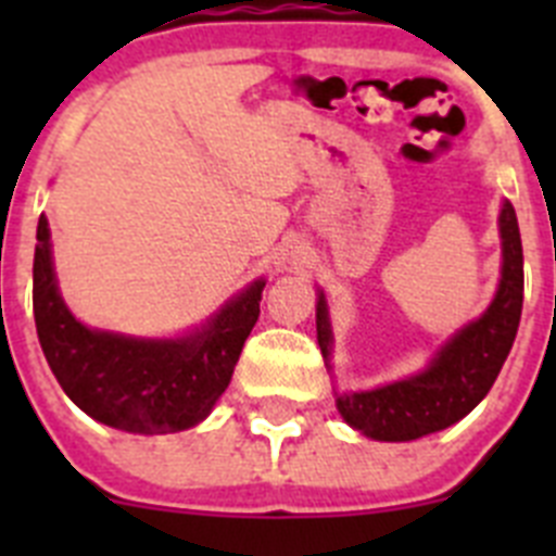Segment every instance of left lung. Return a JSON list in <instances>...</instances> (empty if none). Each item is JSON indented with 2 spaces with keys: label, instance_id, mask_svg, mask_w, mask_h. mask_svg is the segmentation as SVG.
<instances>
[{
  "label": "left lung",
  "instance_id": "obj_1",
  "mask_svg": "<svg viewBox=\"0 0 556 556\" xmlns=\"http://www.w3.org/2000/svg\"><path fill=\"white\" fill-rule=\"evenodd\" d=\"M498 230L504 264L488 312L456 331L424 372L378 390L339 395L337 409L348 426L381 443H406L448 429L488 395L513 351L523 308V248L509 200L501 205ZM317 342L323 358L331 356V323L323 292L317 298Z\"/></svg>",
  "mask_w": 556,
  "mask_h": 556
}]
</instances>
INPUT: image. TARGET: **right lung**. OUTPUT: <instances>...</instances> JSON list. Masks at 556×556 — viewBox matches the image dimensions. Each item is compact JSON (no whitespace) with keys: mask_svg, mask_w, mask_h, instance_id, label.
I'll list each match as a JSON object with an SVG mask.
<instances>
[{"mask_svg":"<svg viewBox=\"0 0 556 556\" xmlns=\"http://www.w3.org/2000/svg\"><path fill=\"white\" fill-rule=\"evenodd\" d=\"M36 239V331L63 392L88 417L132 434H169L205 420L258 320L264 281L250 283L189 337H125L75 320L58 292L47 217L38 219Z\"/></svg>","mask_w":556,"mask_h":556,"instance_id":"add662e5","label":"right lung"}]
</instances>
